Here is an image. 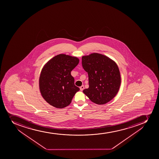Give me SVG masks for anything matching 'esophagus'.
<instances>
[{
  "mask_svg": "<svg viewBox=\"0 0 159 159\" xmlns=\"http://www.w3.org/2000/svg\"><path fill=\"white\" fill-rule=\"evenodd\" d=\"M80 91H83L84 89V85H82V86H81L80 87Z\"/></svg>",
  "mask_w": 159,
  "mask_h": 159,
  "instance_id": "obj_1",
  "label": "esophagus"
}]
</instances>
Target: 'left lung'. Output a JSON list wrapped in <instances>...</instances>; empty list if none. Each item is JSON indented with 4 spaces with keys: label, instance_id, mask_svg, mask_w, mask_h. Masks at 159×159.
Returning <instances> with one entry per match:
<instances>
[{
    "label": "left lung",
    "instance_id": "8db88e82",
    "mask_svg": "<svg viewBox=\"0 0 159 159\" xmlns=\"http://www.w3.org/2000/svg\"><path fill=\"white\" fill-rule=\"evenodd\" d=\"M82 65L89 76L88 89L83 91L94 103L104 105L117 94L121 78L118 65L109 57L93 53L82 57Z\"/></svg>",
    "mask_w": 159,
    "mask_h": 159
}]
</instances>
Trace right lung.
I'll list each match as a JSON object with an SVG mask.
<instances>
[{"label": "right lung", "instance_id": "add662e5", "mask_svg": "<svg viewBox=\"0 0 159 159\" xmlns=\"http://www.w3.org/2000/svg\"><path fill=\"white\" fill-rule=\"evenodd\" d=\"M79 62L77 57L60 54L44 64L40 75L39 87L41 96L50 105L60 109L67 106L80 90L71 75Z\"/></svg>", "mask_w": 159, "mask_h": 159}]
</instances>
